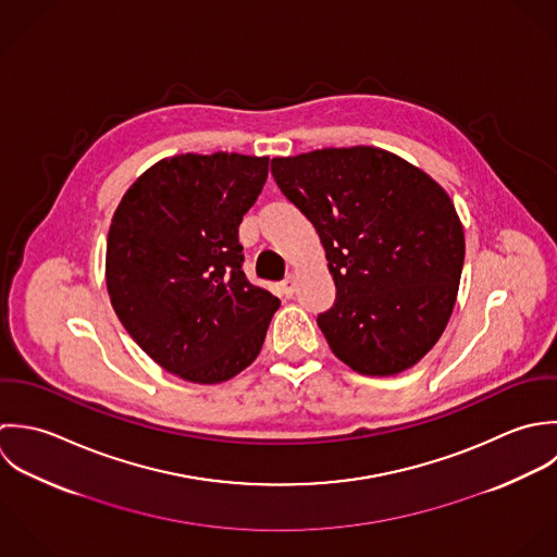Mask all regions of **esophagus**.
I'll use <instances>...</instances> for the list:
<instances>
[{
    "label": "esophagus",
    "instance_id": "1",
    "mask_svg": "<svg viewBox=\"0 0 557 557\" xmlns=\"http://www.w3.org/2000/svg\"><path fill=\"white\" fill-rule=\"evenodd\" d=\"M280 290H282L284 297H293L295 290H297V277H295L293 273H288V275L284 277V282L280 284Z\"/></svg>",
    "mask_w": 557,
    "mask_h": 557
}]
</instances>
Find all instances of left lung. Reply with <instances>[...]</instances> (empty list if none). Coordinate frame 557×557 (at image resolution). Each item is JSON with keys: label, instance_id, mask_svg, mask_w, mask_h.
<instances>
[{"label": "left lung", "instance_id": "left-lung-1", "mask_svg": "<svg viewBox=\"0 0 557 557\" xmlns=\"http://www.w3.org/2000/svg\"><path fill=\"white\" fill-rule=\"evenodd\" d=\"M280 191L312 222L334 277V306L317 323L359 374L416 366L454 310L465 234L426 172L372 146L275 157Z\"/></svg>", "mask_w": 557, "mask_h": 557}]
</instances>
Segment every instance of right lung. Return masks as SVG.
I'll return each instance as SVG.
<instances>
[{
  "label": "right lung",
  "mask_w": 557,
  "mask_h": 557,
  "mask_svg": "<svg viewBox=\"0 0 557 557\" xmlns=\"http://www.w3.org/2000/svg\"><path fill=\"white\" fill-rule=\"evenodd\" d=\"M269 157L176 154L124 194L108 234L113 312L168 372L222 383L260 352L280 299L247 282L238 225L258 200Z\"/></svg>",
  "instance_id": "right-lung-1"
}]
</instances>
